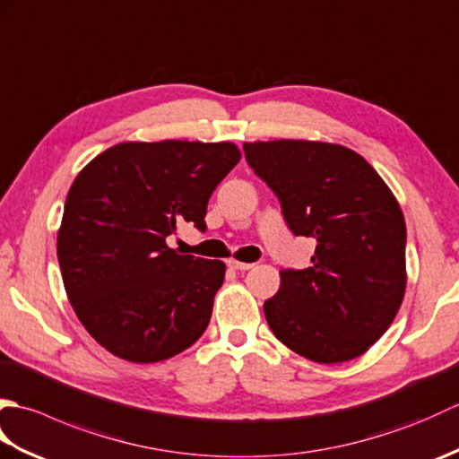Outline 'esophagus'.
<instances>
[{
    "label": "esophagus",
    "mask_w": 459,
    "mask_h": 459,
    "mask_svg": "<svg viewBox=\"0 0 459 459\" xmlns=\"http://www.w3.org/2000/svg\"><path fill=\"white\" fill-rule=\"evenodd\" d=\"M229 266L232 268V270H250L252 266V262H238V260H235V258H230L229 260Z\"/></svg>",
    "instance_id": "34e87169"
}]
</instances>
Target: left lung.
<instances>
[{"label":"left lung","instance_id":"1","mask_svg":"<svg viewBox=\"0 0 459 459\" xmlns=\"http://www.w3.org/2000/svg\"><path fill=\"white\" fill-rule=\"evenodd\" d=\"M247 161L274 191L296 237L316 238L306 270H281L264 301L281 343L316 363H343L377 343L406 290V224L380 175L337 143H245Z\"/></svg>","mask_w":459,"mask_h":459}]
</instances>
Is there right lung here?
Returning <instances> with one entry per match:
<instances>
[{"instance_id":"1","label":"right lung","mask_w":459,"mask_h":459,"mask_svg":"<svg viewBox=\"0 0 459 459\" xmlns=\"http://www.w3.org/2000/svg\"><path fill=\"white\" fill-rule=\"evenodd\" d=\"M238 160L230 142H126L76 175L58 266L74 314L112 355L158 363L204 333L224 264L165 240L183 221L207 230V203Z\"/></svg>"}]
</instances>
